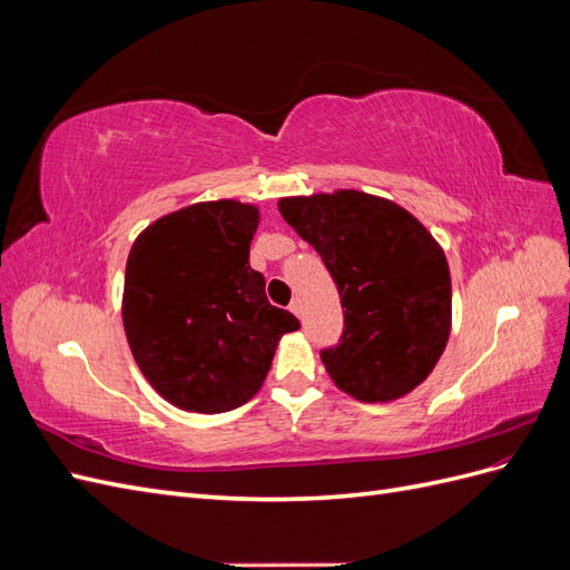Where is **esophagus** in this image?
Returning a JSON list of instances; mask_svg holds the SVG:
<instances>
[{
  "mask_svg": "<svg viewBox=\"0 0 570 570\" xmlns=\"http://www.w3.org/2000/svg\"><path fill=\"white\" fill-rule=\"evenodd\" d=\"M289 312L295 314V316H302V299L299 297H295L289 302Z\"/></svg>",
  "mask_w": 570,
  "mask_h": 570,
  "instance_id": "esophagus-1",
  "label": "esophagus"
}]
</instances>
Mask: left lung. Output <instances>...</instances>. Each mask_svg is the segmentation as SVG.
<instances>
[{
	"instance_id": "left-lung-1",
	"label": "left lung",
	"mask_w": 570,
	"mask_h": 570,
	"mask_svg": "<svg viewBox=\"0 0 570 570\" xmlns=\"http://www.w3.org/2000/svg\"><path fill=\"white\" fill-rule=\"evenodd\" d=\"M278 209L340 292L344 331L321 352L333 383L366 404L419 387L452 331V278L438 239L400 204L358 189L283 197Z\"/></svg>"
}]
</instances>
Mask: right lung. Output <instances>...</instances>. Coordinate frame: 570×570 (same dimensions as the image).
<instances>
[{"label": "right lung", "mask_w": 570, "mask_h": 570, "mask_svg": "<svg viewBox=\"0 0 570 570\" xmlns=\"http://www.w3.org/2000/svg\"><path fill=\"white\" fill-rule=\"evenodd\" d=\"M258 218L254 204L199 202L154 220L132 243L126 337L149 385L178 409L243 406L262 390L281 337L299 331L249 266Z\"/></svg>", "instance_id": "add662e5"}]
</instances>
